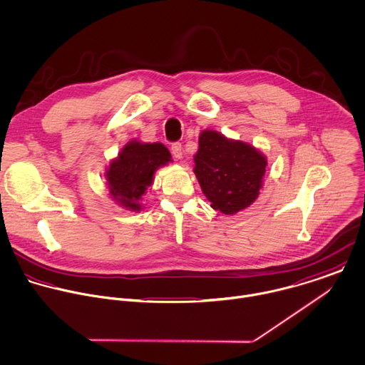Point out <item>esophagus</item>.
<instances>
[{
    "mask_svg": "<svg viewBox=\"0 0 365 365\" xmlns=\"http://www.w3.org/2000/svg\"><path fill=\"white\" fill-rule=\"evenodd\" d=\"M171 153H173V155H174L175 158L181 160V158H182V145H181L180 143H174V144L171 145Z\"/></svg>",
    "mask_w": 365,
    "mask_h": 365,
    "instance_id": "obj_1",
    "label": "esophagus"
}]
</instances>
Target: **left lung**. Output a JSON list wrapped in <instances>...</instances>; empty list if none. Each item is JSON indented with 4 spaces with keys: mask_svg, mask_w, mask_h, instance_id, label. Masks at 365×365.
Listing matches in <instances>:
<instances>
[{
    "mask_svg": "<svg viewBox=\"0 0 365 365\" xmlns=\"http://www.w3.org/2000/svg\"><path fill=\"white\" fill-rule=\"evenodd\" d=\"M194 163V174L214 210L232 215L258 198L267 158L252 145L204 130Z\"/></svg>",
    "mask_w": 365,
    "mask_h": 365,
    "instance_id": "8db88e82",
    "label": "left lung"
}]
</instances>
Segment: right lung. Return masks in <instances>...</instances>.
Wrapping results in <instances>:
<instances>
[{
	"mask_svg": "<svg viewBox=\"0 0 365 365\" xmlns=\"http://www.w3.org/2000/svg\"><path fill=\"white\" fill-rule=\"evenodd\" d=\"M171 161V154L161 143L133 140L110 163L106 178L111 198L121 207L140 211L141 198L153 184L154 173Z\"/></svg>",
	"mask_w": 365,
	"mask_h": 365,
	"instance_id": "right-lung-1",
	"label": "right lung"
}]
</instances>
